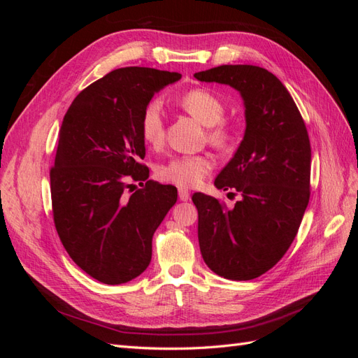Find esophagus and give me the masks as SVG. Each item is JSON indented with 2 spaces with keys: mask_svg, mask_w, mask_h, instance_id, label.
Instances as JSON below:
<instances>
[{
  "mask_svg": "<svg viewBox=\"0 0 358 358\" xmlns=\"http://www.w3.org/2000/svg\"><path fill=\"white\" fill-rule=\"evenodd\" d=\"M179 199L182 201H188L189 200V191L187 188H179Z\"/></svg>",
  "mask_w": 358,
  "mask_h": 358,
  "instance_id": "obj_1",
  "label": "esophagus"
}]
</instances>
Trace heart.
I'll return each mask as SVG.
<instances>
[{"label":"heart","mask_w":358,"mask_h":358,"mask_svg":"<svg viewBox=\"0 0 358 358\" xmlns=\"http://www.w3.org/2000/svg\"><path fill=\"white\" fill-rule=\"evenodd\" d=\"M180 107L188 112L200 124L210 127L209 140L220 149H229L234 143V129L222 122L224 104L222 101L204 88H194L182 95ZM142 137L150 146H159L164 140L166 128L162 119L161 107L150 103L143 110L140 121ZM213 161L209 155H180L171 158L167 164L159 169V178L166 182L175 183L178 187H196L212 170Z\"/></svg>","instance_id":"obj_1"}]
</instances>
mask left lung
<instances>
[{
	"label": "left lung",
	"instance_id": "1",
	"mask_svg": "<svg viewBox=\"0 0 358 358\" xmlns=\"http://www.w3.org/2000/svg\"><path fill=\"white\" fill-rule=\"evenodd\" d=\"M241 94L245 134L215 179L241 200L229 209L196 192L204 263L225 279L249 280L272 268L294 241L309 203L310 143L292 96L275 74L257 66H220L194 74Z\"/></svg>",
	"mask_w": 358,
	"mask_h": 358
}]
</instances>
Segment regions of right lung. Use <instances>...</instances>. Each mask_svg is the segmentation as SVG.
I'll return each mask as SVG.
<instances>
[{
  "instance_id": "obj_1",
  "label": "right lung",
  "mask_w": 358,
  "mask_h": 358,
  "mask_svg": "<svg viewBox=\"0 0 358 358\" xmlns=\"http://www.w3.org/2000/svg\"><path fill=\"white\" fill-rule=\"evenodd\" d=\"M179 73L125 67L85 88L59 129L50 170L53 221L83 272L107 285L142 275L152 258V236L178 200V189L148 180L143 110ZM129 180L143 187L131 196ZM132 186V185H131Z\"/></svg>"
}]
</instances>
